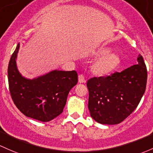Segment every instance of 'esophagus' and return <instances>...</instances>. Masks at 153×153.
<instances>
[{
	"label": "esophagus",
	"instance_id": "1",
	"mask_svg": "<svg viewBox=\"0 0 153 153\" xmlns=\"http://www.w3.org/2000/svg\"><path fill=\"white\" fill-rule=\"evenodd\" d=\"M78 81H79V83H86L85 76L83 75V74H81V75H79V76H78Z\"/></svg>",
	"mask_w": 153,
	"mask_h": 153
}]
</instances>
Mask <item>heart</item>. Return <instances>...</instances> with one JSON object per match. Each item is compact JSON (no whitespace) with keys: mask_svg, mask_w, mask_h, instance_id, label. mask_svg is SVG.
Masks as SVG:
<instances>
[{"mask_svg":"<svg viewBox=\"0 0 153 153\" xmlns=\"http://www.w3.org/2000/svg\"><path fill=\"white\" fill-rule=\"evenodd\" d=\"M107 51H102V53H105ZM118 59L114 54H108L100 59L95 65L96 70L100 73H108L111 72L117 65Z\"/></svg>","mask_w":153,"mask_h":153,"instance_id":"1","label":"heart"}]
</instances>
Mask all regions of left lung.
I'll return each mask as SVG.
<instances>
[{
	"instance_id": "obj_1",
	"label": "left lung",
	"mask_w": 153,
	"mask_h": 153,
	"mask_svg": "<svg viewBox=\"0 0 153 153\" xmlns=\"http://www.w3.org/2000/svg\"><path fill=\"white\" fill-rule=\"evenodd\" d=\"M137 61V64L123 71L87 81L88 108L91 117L97 123H122L139 105L146 89L147 70L141 54Z\"/></svg>"
}]
</instances>
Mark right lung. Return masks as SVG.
<instances>
[{
  "mask_svg": "<svg viewBox=\"0 0 153 153\" xmlns=\"http://www.w3.org/2000/svg\"><path fill=\"white\" fill-rule=\"evenodd\" d=\"M17 45L8 66L11 97L16 107L26 117L49 122L63 112L70 89L78 83L76 71L54 70L33 80L23 78L16 66Z\"/></svg>",
  "mask_w": 153,
  "mask_h": 153,
  "instance_id": "add662e5",
  "label": "right lung"
}]
</instances>
